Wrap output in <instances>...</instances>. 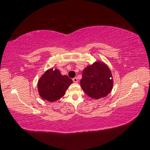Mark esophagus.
<instances>
[{
  "mask_svg": "<svg viewBox=\"0 0 150 150\" xmlns=\"http://www.w3.org/2000/svg\"><path fill=\"white\" fill-rule=\"evenodd\" d=\"M73 82H74V83H77V82H78L77 78V77L73 78Z\"/></svg>",
  "mask_w": 150,
  "mask_h": 150,
  "instance_id": "34e87169",
  "label": "esophagus"
}]
</instances>
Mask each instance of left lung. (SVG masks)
<instances>
[{
    "label": "left lung",
    "mask_w": 150,
    "mask_h": 150,
    "mask_svg": "<svg viewBox=\"0 0 150 150\" xmlns=\"http://www.w3.org/2000/svg\"><path fill=\"white\" fill-rule=\"evenodd\" d=\"M80 83L82 89L89 97L99 99L110 93L114 82L107 65L96 61L83 69Z\"/></svg>",
    "instance_id": "1"
}]
</instances>
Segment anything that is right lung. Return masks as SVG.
<instances>
[{
	"mask_svg": "<svg viewBox=\"0 0 150 150\" xmlns=\"http://www.w3.org/2000/svg\"><path fill=\"white\" fill-rule=\"evenodd\" d=\"M72 83V79L67 75H62L59 70L51 68L39 79L38 90L42 99L51 103L55 102L65 95Z\"/></svg>",
	"mask_w": 150,
	"mask_h": 150,
	"instance_id": "obj_1",
	"label": "right lung"
}]
</instances>
